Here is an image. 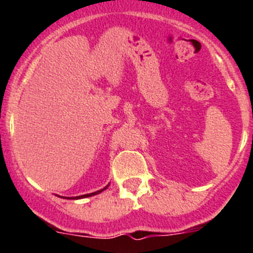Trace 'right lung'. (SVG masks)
Wrapping results in <instances>:
<instances>
[{"label": "right lung", "instance_id": "1", "mask_svg": "<svg viewBox=\"0 0 253 253\" xmlns=\"http://www.w3.org/2000/svg\"><path fill=\"white\" fill-rule=\"evenodd\" d=\"M107 187H109V185H107V186H105L104 189L99 190V191H95V193H91V194H84V195H81V196H73V198H63V199H73V200H75V199H84V198H90V196L97 195V194L102 193V191H104V190H106Z\"/></svg>", "mask_w": 253, "mask_h": 253}]
</instances>
